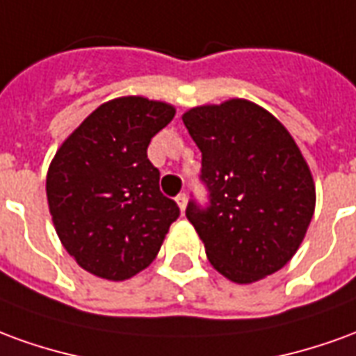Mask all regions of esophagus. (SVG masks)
I'll return each instance as SVG.
<instances>
[{
	"mask_svg": "<svg viewBox=\"0 0 356 356\" xmlns=\"http://www.w3.org/2000/svg\"><path fill=\"white\" fill-rule=\"evenodd\" d=\"M175 200H177L179 208H181V212H185V208H186V195H185V193H181V195L175 198Z\"/></svg>",
	"mask_w": 356,
	"mask_h": 356,
	"instance_id": "obj_1",
	"label": "esophagus"
}]
</instances>
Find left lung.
Here are the masks:
<instances>
[{"label":"left lung","instance_id":"8db88e82","mask_svg":"<svg viewBox=\"0 0 356 356\" xmlns=\"http://www.w3.org/2000/svg\"><path fill=\"white\" fill-rule=\"evenodd\" d=\"M202 152L208 202L191 198L186 218L208 260L235 283H252L289 262L316 204L314 181L287 129L247 100L183 115Z\"/></svg>","mask_w":356,"mask_h":356}]
</instances>
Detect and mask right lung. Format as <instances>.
Returning a JSON list of instances; mask_svg holds the SVG:
<instances>
[{
	"label": "right lung",
	"instance_id": "obj_1",
	"mask_svg": "<svg viewBox=\"0 0 356 356\" xmlns=\"http://www.w3.org/2000/svg\"><path fill=\"white\" fill-rule=\"evenodd\" d=\"M173 115L163 102L118 98L92 111L57 150L46 179L49 213L86 272L121 282L160 252L179 206L161 195L146 150Z\"/></svg>",
	"mask_w": 356,
	"mask_h": 356
}]
</instances>
